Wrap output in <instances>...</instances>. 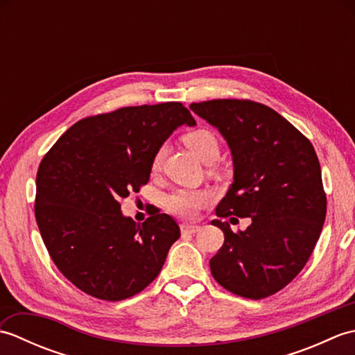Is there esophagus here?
<instances>
[{
    "mask_svg": "<svg viewBox=\"0 0 355 355\" xmlns=\"http://www.w3.org/2000/svg\"><path fill=\"white\" fill-rule=\"evenodd\" d=\"M200 225H195V224H182V232L184 233H197L200 232Z\"/></svg>",
    "mask_w": 355,
    "mask_h": 355,
    "instance_id": "esophagus-1",
    "label": "esophagus"
}]
</instances>
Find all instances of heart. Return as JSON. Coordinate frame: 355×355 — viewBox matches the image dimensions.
Segmentation results:
<instances>
[{
    "label": "heart",
    "instance_id": "heart-1",
    "mask_svg": "<svg viewBox=\"0 0 355 355\" xmlns=\"http://www.w3.org/2000/svg\"><path fill=\"white\" fill-rule=\"evenodd\" d=\"M183 140L186 146L205 163H212L220 155V141H218L215 132L207 130V128H197V130L184 134ZM163 157L164 146L157 149L153 157V171L160 168ZM212 198L214 193L207 189H177L166 197V207L173 215L193 218L202 207L212 201Z\"/></svg>",
    "mask_w": 355,
    "mask_h": 355
}]
</instances>
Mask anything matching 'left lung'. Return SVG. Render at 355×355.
<instances>
[{
  "label": "left lung",
  "instance_id": "1",
  "mask_svg": "<svg viewBox=\"0 0 355 355\" xmlns=\"http://www.w3.org/2000/svg\"><path fill=\"white\" fill-rule=\"evenodd\" d=\"M189 108L220 131L233 162V183L212 221L224 232L212 276L238 296H271L305 267L325 223L319 158L304 134L262 103L218 99ZM232 214L252 223L235 234L222 221Z\"/></svg>",
  "mask_w": 355,
  "mask_h": 355
}]
</instances>
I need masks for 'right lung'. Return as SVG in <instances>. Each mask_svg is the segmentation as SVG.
<instances>
[{
    "instance_id": "right-lung-1",
    "label": "right lung",
    "mask_w": 355,
    "mask_h": 355,
    "mask_svg": "<svg viewBox=\"0 0 355 355\" xmlns=\"http://www.w3.org/2000/svg\"><path fill=\"white\" fill-rule=\"evenodd\" d=\"M182 125L197 122L180 102L120 108L79 120L42 158L37 227L59 271L89 296L116 302L140 293L180 238L168 214L137 224L120 201L149 182L157 149Z\"/></svg>"
}]
</instances>
